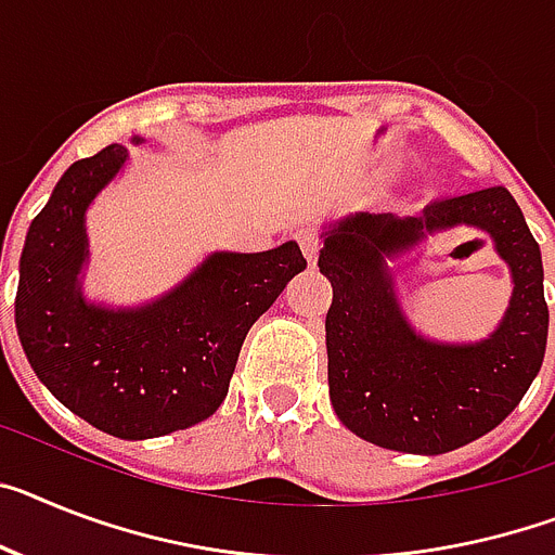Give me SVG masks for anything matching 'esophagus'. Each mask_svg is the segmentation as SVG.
I'll use <instances>...</instances> for the list:
<instances>
[{"instance_id": "34e87169", "label": "esophagus", "mask_w": 555, "mask_h": 555, "mask_svg": "<svg viewBox=\"0 0 555 555\" xmlns=\"http://www.w3.org/2000/svg\"><path fill=\"white\" fill-rule=\"evenodd\" d=\"M296 242H299L301 254L307 256V262L315 264V259H319V248H321L319 234L310 231V228H301V231H296Z\"/></svg>"}]
</instances>
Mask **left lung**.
<instances>
[{"label":"left lung","mask_w":555,"mask_h":555,"mask_svg":"<svg viewBox=\"0 0 555 555\" xmlns=\"http://www.w3.org/2000/svg\"><path fill=\"white\" fill-rule=\"evenodd\" d=\"M465 221L488 230L515 273V299L501 330L474 348L414 336L385 273V256L426 233ZM327 380L335 414L380 449L446 454L500 426L519 406L547 347V301L539 242L505 185L440 197L421 217L358 214L324 236Z\"/></svg>","instance_id":"obj_1"}]
</instances>
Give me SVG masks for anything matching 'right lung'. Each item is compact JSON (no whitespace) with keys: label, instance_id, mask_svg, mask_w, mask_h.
I'll list each match as a JSON object with an SVG mask.
<instances>
[{"label":"right lung","instance_id":"obj_1","mask_svg":"<svg viewBox=\"0 0 555 555\" xmlns=\"http://www.w3.org/2000/svg\"><path fill=\"white\" fill-rule=\"evenodd\" d=\"M124 160L118 143L76 160L36 214L18 262L16 330L33 372L69 412L120 440H149L220 409L245 335L307 259L296 242L214 254L157 305H83V211Z\"/></svg>","mask_w":555,"mask_h":555}]
</instances>
